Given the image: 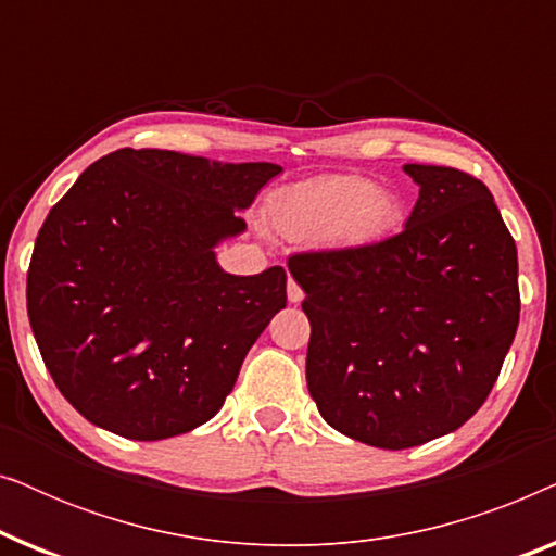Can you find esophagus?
I'll use <instances>...</instances> for the list:
<instances>
[{"label": "esophagus", "instance_id": "1", "mask_svg": "<svg viewBox=\"0 0 556 556\" xmlns=\"http://www.w3.org/2000/svg\"><path fill=\"white\" fill-rule=\"evenodd\" d=\"M288 301H291V303H301L303 301V288L295 283L293 278H288Z\"/></svg>", "mask_w": 556, "mask_h": 556}]
</instances>
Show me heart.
<instances>
[{"instance_id":"obj_1","label":"heart","mask_w":556,"mask_h":556,"mask_svg":"<svg viewBox=\"0 0 556 556\" xmlns=\"http://www.w3.org/2000/svg\"><path fill=\"white\" fill-rule=\"evenodd\" d=\"M270 219L293 240H324L362 248L382 240L400 219V204L367 177H324L286 189L270 204Z\"/></svg>"}]
</instances>
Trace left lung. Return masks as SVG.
<instances>
[{
    "mask_svg": "<svg viewBox=\"0 0 556 556\" xmlns=\"http://www.w3.org/2000/svg\"><path fill=\"white\" fill-rule=\"evenodd\" d=\"M405 230L288 257L311 321L306 382L333 430L405 451L458 430L519 326V257L493 194L453 166L405 164Z\"/></svg>",
    "mask_w": 556,
    "mask_h": 556,
    "instance_id": "1",
    "label": "left lung"
}]
</instances>
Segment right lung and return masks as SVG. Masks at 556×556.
Returning <instances> with one entry per match:
<instances>
[{"mask_svg":"<svg viewBox=\"0 0 556 556\" xmlns=\"http://www.w3.org/2000/svg\"><path fill=\"white\" fill-rule=\"evenodd\" d=\"M278 164L118 149L50 210L27 270V316L63 397L131 440L194 430L286 308V270L230 276L215 245L245 230Z\"/></svg>","mask_w":556,"mask_h":556,"instance_id":"obj_1","label":"right lung"}]
</instances>
